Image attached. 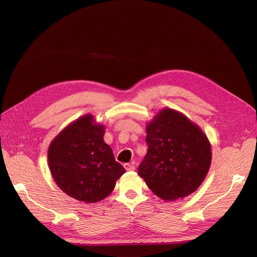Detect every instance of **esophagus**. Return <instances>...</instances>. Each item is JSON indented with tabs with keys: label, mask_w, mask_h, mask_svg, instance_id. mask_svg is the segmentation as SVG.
I'll return each mask as SVG.
<instances>
[{
	"label": "esophagus",
	"mask_w": 257,
	"mask_h": 257,
	"mask_svg": "<svg viewBox=\"0 0 257 257\" xmlns=\"http://www.w3.org/2000/svg\"><path fill=\"white\" fill-rule=\"evenodd\" d=\"M123 167L125 168V170H127V172H134V170H135V166H133V165L130 164V163L123 164Z\"/></svg>",
	"instance_id": "1"
}]
</instances>
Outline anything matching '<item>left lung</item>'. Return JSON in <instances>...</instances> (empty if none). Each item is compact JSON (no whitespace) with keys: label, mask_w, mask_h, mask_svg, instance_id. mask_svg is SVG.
I'll return each instance as SVG.
<instances>
[{"label":"left lung","mask_w":257,"mask_h":257,"mask_svg":"<svg viewBox=\"0 0 257 257\" xmlns=\"http://www.w3.org/2000/svg\"><path fill=\"white\" fill-rule=\"evenodd\" d=\"M149 150L138 175L160 199L173 202L197 190L209 172L211 144L199 125L164 107L146 125Z\"/></svg>","instance_id":"1"}]
</instances>
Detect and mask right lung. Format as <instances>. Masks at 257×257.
Wrapping results in <instances>:
<instances>
[{
    "instance_id": "1",
    "label": "right lung",
    "mask_w": 257,
    "mask_h": 257,
    "mask_svg": "<svg viewBox=\"0 0 257 257\" xmlns=\"http://www.w3.org/2000/svg\"><path fill=\"white\" fill-rule=\"evenodd\" d=\"M104 125L92 114L71 122L48 149L51 175L69 197L84 203L105 199L125 169L104 140Z\"/></svg>"
}]
</instances>
